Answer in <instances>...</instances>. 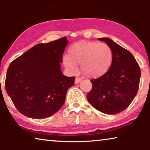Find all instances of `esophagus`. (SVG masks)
<instances>
[{
    "instance_id": "34e87169",
    "label": "esophagus",
    "mask_w": 150,
    "mask_h": 150,
    "mask_svg": "<svg viewBox=\"0 0 150 150\" xmlns=\"http://www.w3.org/2000/svg\"><path fill=\"white\" fill-rule=\"evenodd\" d=\"M81 80H82V79H81V78H79V77H76V78H75V83L77 84V83H80Z\"/></svg>"
}]
</instances>
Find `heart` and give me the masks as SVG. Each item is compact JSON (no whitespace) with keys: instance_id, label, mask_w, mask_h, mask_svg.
I'll use <instances>...</instances> for the list:
<instances>
[{"instance_id":"1","label":"heart","mask_w":150,"mask_h":150,"mask_svg":"<svg viewBox=\"0 0 150 150\" xmlns=\"http://www.w3.org/2000/svg\"><path fill=\"white\" fill-rule=\"evenodd\" d=\"M113 61L111 48L104 43L81 40L68 49V56L63 58L64 67L75 72L80 65L81 73L89 78H99L110 69Z\"/></svg>"}]
</instances>
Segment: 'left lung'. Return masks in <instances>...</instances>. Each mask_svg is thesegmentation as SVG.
Listing matches in <instances>:
<instances>
[{"label":"left lung","mask_w":150,"mask_h":150,"mask_svg":"<svg viewBox=\"0 0 150 150\" xmlns=\"http://www.w3.org/2000/svg\"><path fill=\"white\" fill-rule=\"evenodd\" d=\"M111 48L112 64L103 76L91 80L89 103L101 112L115 115L127 108L139 90L141 69L132 54L108 38H99Z\"/></svg>","instance_id":"1"}]
</instances>
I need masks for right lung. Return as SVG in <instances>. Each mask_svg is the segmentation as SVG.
Returning a JSON list of instances; mask_svg holds the SVG:
<instances>
[{
  "instance_id": "add662e5",
  "label": "right lung",
  "mask_w": 150,
  "mask_h": 150,
  "mask_svg": "<svg viewBox=\"0 0 150 150\" xmlns=\"http://www.w3.org/2000/svg\"><path fill=\"white\" fill-rule=\"evenodd\" d=\"M69 41L64 37L39 44L9 64L5 89L20 112L33 119L53 115L64 103L75 77L64 75L60 63Z\"/></svg>"
}]
</instances>
